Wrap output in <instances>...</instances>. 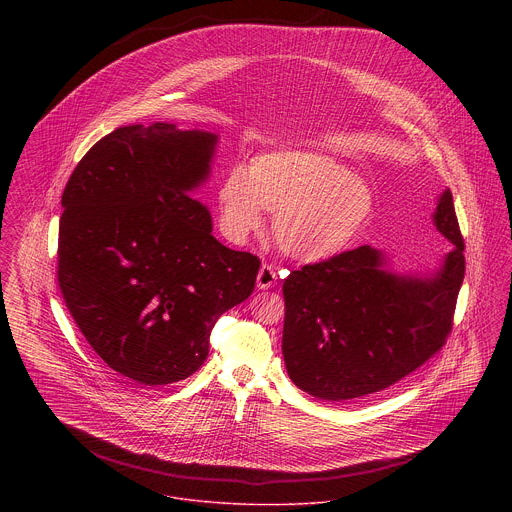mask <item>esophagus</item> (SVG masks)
<instances>
[{"label": "esophagus", "instance_id": "1", "mask_svg": "<svg viewBox=\"0 0 512 512\" xmlns=\"http://www.w3.org/2000/svg\"><path fill=\"white\" fill-rule=\"evenodd\" d=\"M276 280H278V274H276V270H274L272 266L264 264V266L260 268V272H258V278H256V288H258V290H270V288L276 284Z\"/></svg>", "mask_w": 512, "mask_h": 512}]
</instances>
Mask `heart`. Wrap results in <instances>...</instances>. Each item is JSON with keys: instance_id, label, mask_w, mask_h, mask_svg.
Returning <instances> with one entry per match:
<instances>
[{"instance_id": "1", "label": "heart", "mask_w": 512, "mask_h": 512, "mask_svg": "<svg viewBox=\"0 0 512 512\" xmlns=\"http://www.w3.org/2000/svg\"><path fill=\"white\" fill-rule=\"evenodd\" d=\"M220 226L240 242L274 213L272 232L293 260L317 264L345 252L374 215V193L339 159L309 149L260 153L230 165L219 183Z\"/></svg>"}]
</instances>
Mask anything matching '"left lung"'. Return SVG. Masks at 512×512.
<instances>
[{
  "mask_svg": "<svg viewBox=\"0 0 512 512\" xmlns=\"http://www.w3.org/2000/svg\"><path fill=\"white\" fill-rule=\"evenodd\" d=\"M434 224L453 244L436 272L398 274L380 250L359 246L284 280L282 353L297 388L345 402L392 386L438 353L465 276L449 189Z\"/></svg>",
  "mask_w": 512,
  "mask_h": 512,
  "instance_id": "1",
  "label": "left lung"
}]
</instances>
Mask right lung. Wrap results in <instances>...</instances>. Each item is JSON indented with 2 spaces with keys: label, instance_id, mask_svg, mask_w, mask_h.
Here are the masks:
<instances>
[{
  "label": "right lung",
  "instance_id": "right-lung-1",
  "mask_svg": "<svg viewBox=\"0 0 512 512\" xmlns=\"http://www.w3.org/2000/svg\"><path fill=\"white\" fill-rule=\"evenodd\" d=\"M219 136L175 124L124 126L78 161L59 224V286L74 323L112 370L157 386L197 372L220 315L256 284L260 260L222 246L191 199Z\"/></svg>",
  "mask_w": 512,
  "mask_h": 512
}]
</instances>
